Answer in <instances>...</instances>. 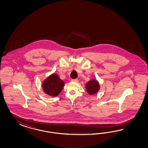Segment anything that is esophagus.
I'll return each mask as SVG.
<instances>
[{
    "label": "esophagus",
    "instance_id": "esophagus-1",
    "mask_svg": "<svg viewBox=\"0 0 148 148\" xmlns=\"http://www.w3.org/2000/svg\"><path fill=\"white\" fill-rule=\"evenodd\" d=\"M72 81L73 82H78V80L75 79H72Z\"/></svg>",
    "mask_w": 148,
    "mask_h": 148
}]
</instances>
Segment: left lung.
<instances>
[{"instance_id":"1","label":"left lung","mask_w":148,"mask_h":148,"mask_svg":"<svg viewBox=\"0 0 148 148\" xmlns=\"http://www.w3.org/2000/svg\"><path fill=\"white\" fill-rule=\"evenodd\" d=\"M86 89L87 92L90 95L97 93L100 89V86L98 81L93 79L87 82L86 84Z\"/></svg>"}]
</instances>
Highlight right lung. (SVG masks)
<instances>
[{
  "instance_id": "obj_1",
  "label": "right lung",
  "mask_w": 148,
  "mask_h": 148,
  "mask_svg": "<svg viewBox=\"0 0 148 148\" xmlns=\"http://www.w3.org/2000/svg\"><path fill=\"white\" fill-rule=\"evenodd\" d=\"M64 85V82L60 79L56 74L48 76L42 84L43 91L51 97H56L60 94Z\"/></svg>"
}]
</instances>
